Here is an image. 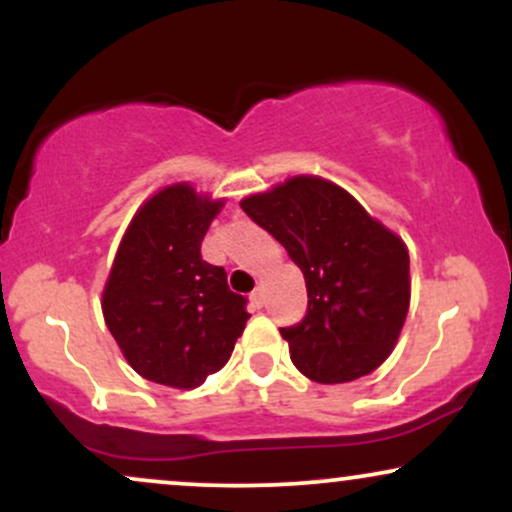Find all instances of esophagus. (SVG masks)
Segmentation results:
<instances>
[{"mask_svg": "<svg viewBox=\"0 0 512 512\" xmlns=\"http://www.w3.org/2000/svg\"><path fill=\"white\" fill-rule=\"evenodd\" d=\"M250 298H252V303L257 305V308H262V305H264V291H262V289H255V291H252V293H250Z\"/></svg>", "mask_w": 512, "mask_h": 512, "instance_id": "esophagus-1", "label": "esophagus"}]
</instances>
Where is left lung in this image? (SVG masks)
<instances>
[{
  "mask_svg": "<svg viewBox=\"0 0 512 512\" xmlns=\"http://www.w3.org/2000/svg\"><path fill=\"white\" fill-rule=\"evenodd\" d=\"M301 267L308 310L281 327L293 366L322 385L373 373L395 349L409 310V252L349 192L291 178L240 202Z\"/></svg>",
  "mask_w": 512,
  "mask_h": 512,
  "instance_id": "8db88e82",
  "label": "left lung"
}]
</instances>
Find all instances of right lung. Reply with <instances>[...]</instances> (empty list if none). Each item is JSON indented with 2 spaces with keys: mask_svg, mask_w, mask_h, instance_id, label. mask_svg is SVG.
<instances>
[{
  "mask_svg": "<svg viewBox=\"0 0 512 512\" xmlns=\"http://www.w3.org/2000/svg\"><path fill=\"white\" fill-rule=\"evenodd\" d=\"M221 202L190 185L154 195L129 223L103 291L105 325L129 366L151 383L202 385L226 366L248 322V298L226 269L202 260Z\"/></svg>",
  "mask_w": 512,
  "mask_h": 512,
  "instance_id": "right-lung-1",
  "label": "right lung"
}]
</instances>
